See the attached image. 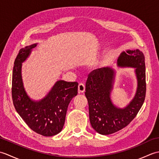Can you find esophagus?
<instances>
[{
    "label": "esophagus",
    "instance_id": "esophagus-1",
    "mask_svg": "<svg viewBox=\"0 0 159 159\" xmlns=\"http://www.w3.org/2000/svg\"><path fill=\"white\" fill-rule=\"evenodd\" d=\"M78 90L79 93H83L85 91V85L83 83H80L78 86Z\"/></svg>",
    "mask_w": 159,
    "mask_h": 159
}]
</instances>
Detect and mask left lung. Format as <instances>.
<instances>
[{
    "mask_svg": "<svg viewBox=\"0 0 159 159\" xmlns=\"http://www.w3.org/2000/svg\"><path fill=\"white\" fill-rule=\"evenodd\" d=\"M120 66L135 68L138 87L134 99L124 109L112 104L110 93L113 88L114 71L109 67L91 72L88 75L85 96L89 104L90 123L101 134H110L127 126L139 112L146 98V66L143 53L139 50L123 52L117 59Z\"/></svg>",
    "mask_w": 159,
    "mask_h": 159,
    "instance_id": "obj_1",
    "label": "left lung"
}]
</instances>
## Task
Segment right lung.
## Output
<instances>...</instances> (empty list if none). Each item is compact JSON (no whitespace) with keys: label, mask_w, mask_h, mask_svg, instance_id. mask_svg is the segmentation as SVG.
<instances>
[{"label":"right lung","mask_w":159,"mask_h":159,"mask_svg":"<svg viewBox=\"0 0 159 159\" xmlns=\"http://www.w3.org/2000/svg\"><path fill=\"white\" fill-rule=\"evenodd\" d=\"M36 44L19 50L12 75L13 103L20 116L31 130L41 135L51 137L61 131L70 102L78 93L77 82L59 80L44 98L34 102L26 95L21 77L22 63Z\"/></svg>","instance_id":"1"}]
</instances>
